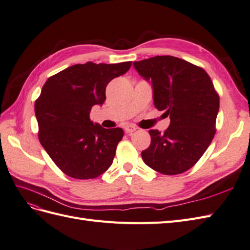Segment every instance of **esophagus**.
Wrapping results in <instances>:
<instances>
[{"label": "esophagus", "mask_w": 250, "mask_h": 250, "mask_svg": "<svg viewBox=\"0 0 250 250\" xmlns=\"http://www.w3.org/2000/svg\"><path fill=\"white\" fill-rule=\"evenodd\" d=\"M137 129H138L137 126L131 125L125 126V133H127V134H131V133H133V132H135Z\"/></svg>", "instance_id": "esophagus-1"}]
</instances>
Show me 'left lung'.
<instances>
[{"label":"left lung","instance_id":"left-lung-1","mask_svg":"<svg viewBox=\"0 0 250 250\" xmlns=\"http://www.w3.org/2000/svg\"><path fill=\"white\" fill-rule=\"evenodd\" d=\"M153 85L154 105L170 117L164 133L150 130L142 152L146 166L165 175L184 173L198 162L215 135L220 96L204 68L173 56L134 62Z\"/></svg>","mask_w":250,"mask_h":250}]
</instances>
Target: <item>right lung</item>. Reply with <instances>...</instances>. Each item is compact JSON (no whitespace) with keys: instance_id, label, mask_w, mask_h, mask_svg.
Returning <instances> with one entry per match:
<instances>
[{"instance_id":"right-lung-1","label":"right lung","mask_w":250,"mask_h":250,"mask_svg":"<svg viewBox=\"0 0 250 250\" xmlns=\"http://www.w3.org/2000/svg\"><path fill=\"white\" fill-rule=\"evenodd\" d=\"M131 65L132 61L75 64L49 77L43 85L35 104L38 137L64 174L91 180L111 167L124 130L94 125L89 113L105 101L108 82Z\"/></svg>"}]
</instances>
